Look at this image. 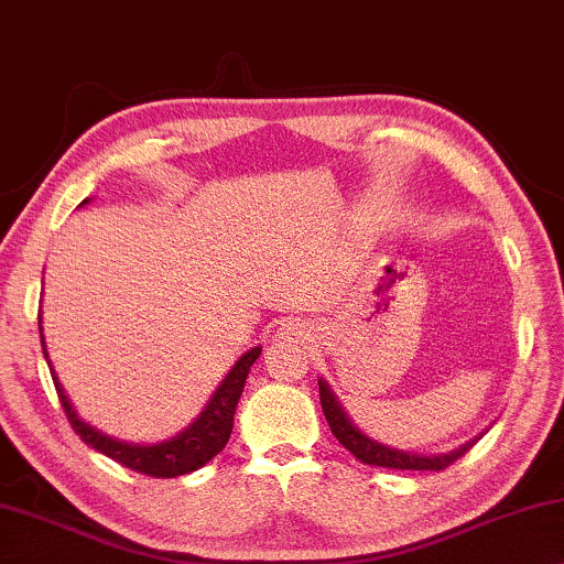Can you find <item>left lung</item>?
I'll list each match as a JSON object with an SVG mask.
<instances>
[{
	"label": "left lung",
	"instance_id": "1",
	"mask_svg": "<svg viewBox=\"0 0 564 564\" xmlns=\"http://www.w3.org/2000/svg\"><path fill=\"white\" fill-rule=\"evenodd\" d=\"M319 401H322V411L327 416V424L335 437L339 440L345 449H350L355 457L365 465H376V467H391V470H447V467L465 455L467 449L473 447L475 442H467L463 447L449 452V455H440V457H422V455H411V452H399V449H388L383 444L372 442L365 437L362 432H358L352 426L350 419L345 416L343 406H339L335 393L329 391V386L319 380Z\"/></svg>",
	"mask_w": 564,
	"mask_h": 564
}]
</instances>
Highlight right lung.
Instances as JSON below:
<instances>
[{"mask_svg": "<svg viewBox=\"0 0 564 564\" xmlns=\"http://www.w3.org/2000/svg\"><path fill=\"white\" fill-rule=\"evenodd\" d=\"M258 355H260V347L245 352L240 362L232 368V372L225 378V383L217 388V393H214V399L209 401V406H206L204 414L196 419L186 432H181L178 437H173L171 442L153 444V447L124 444V442L105 437V434H99L97 430H91V426L84 424L82 419L76 416V411L70 409V401L66 399V393H63V388L53 370L51 376L55 383V393H58V401L63 406V414L68 416V424L74 426V432L89 444V447L101 452V455L112 457L115 463L130 467L134 473L148 475V478H178V475L199 470V467H204L212 457H217L219 452L225 449L229 434H232L235 406L242 395L245 378H248V372L252 368V362L258 360ZM45 360H47V352H45Z\"/></svg>", "mask_w": 564, "mask_h": 564, "instance_id": "add662e5", "label": "right lung"}]
</instances>
